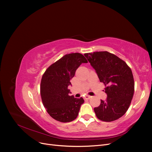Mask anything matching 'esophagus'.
Masks as SVG:
<instances>
[{
	"label": "esophagus",
	"mask_w": 152,
	"mask_h": 152,
	"mask_svg": "<svg viewBox=\"0 0 152 152\" xmlns=\"http://www.w3.org/2000/svg\"><path fill=\"white\" fill-rule=\"evenodd\" d=\"M84 98H85L86 99H89L90 98H91V96H89V95H86V96H85Z\"/></svg>",
	"instance_id": "1"
}]
</instances>
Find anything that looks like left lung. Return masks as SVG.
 <instances>
[{"label": "left lung", "instance_id": "8db88e82", "mask_svg": "<svg viewBox=\"0 0 152 152\" xmlns=\"http://www.w3.org/2000/svg\"><path fill=\"white\" fill-rule=\"evenodd\" d=\"M84 56L104 84L107 99L94 108L96 117L104 122L117 120L129 107L134 91L131 69L126 63L107 51L86 53Z\"/></svg>", "mask_w": 152, "mask_h": 152}]
</instances>
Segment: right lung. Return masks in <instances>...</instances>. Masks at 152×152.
Masks as SVG:
<instances>
[{
  "label": "right lung",
  "mask_w": 152,
  "mask_h": 152,
  "mask_svg": "<svg viewBox=\"0 0 152 152\" xmlns=\"http://www.w3.org/2000/svg\"><path fill=\"white\" fill-rule=\"evenodd\" d=\"M82 63H87L80 53H70L63 56L49 66L42 75L40 95L44 107L49 115L61 122L73 121L79 115L82 98L69 96L68 86L75 71Z\"/></svg>",
  "instance_id": "add662e5"
}]
</instances>
